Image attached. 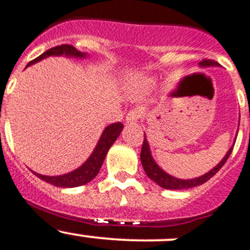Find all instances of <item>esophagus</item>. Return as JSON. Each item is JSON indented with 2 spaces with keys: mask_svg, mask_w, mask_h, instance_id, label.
<instances>
[{
  "mask_svg": "<svg viewBox=\"0 0 250 250\" xmlns=\"http://www.w3.org/2000/svg\"><path fill=\"white\" fill-rule=\"evenodd\" d=\"M142 117L141 109H132V111L128 112V114L125 116V123L128 125H133V123L138 122L139 118Z\"/></svg>",
  "mask_w": 250,
  "mask_h": 250,
  "instance_id": "1",
  "label": "esophagus"
}]
</instances>
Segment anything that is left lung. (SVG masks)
I'll return each mask as SVG.
<instances>
[{
  "label": "left lung",
  "mask_w": 250,
  "mask_h": 250,
  "mask_svg": "<svg viewBox=\"0 0 250 250\" xmlns=\"http://www.w3.org/2000/svg\"><path fill=\"white\" fill-rule=\"evenodd\" d=\"M199 65L201 67L220 66L218 62L209 59H204L202 62H199ZM233 146H234V144H233ZM233 146L228 149L227 154L222 158V160H221V162L218 163L213 169L207 171L206 174L201 175V176H199V178H193V179H179L172 176V175L167 174V171H164V170L157 164V162L154 160L153 155H151L150 146H149L148 141H146V133H144L143 146H142V151H141V162L144 167V171H146V174L148 175V178L151 179L154 183H157L160 188H167V190H184V188H195V186H200L202 185V184L206 183V181H208L209 179H211L212 176H213V175L216 174V172L218 171L223 165H225V163L227 162V159L229 158L230 153H232L233 150Z\"/></svg>",
  "instance_id": "obj_1"
}]
</instances>
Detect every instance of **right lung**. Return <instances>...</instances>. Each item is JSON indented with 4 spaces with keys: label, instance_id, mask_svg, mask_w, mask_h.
<instances>
[{
    "label": "right lung",
    "instance_id": "obj_1",
    "mask_svg": "<svg viewBox=\"0 0 250 250\" xmlns=\"http://www.w3.org/2000/svg\"><path fill=\"white\" fill-rule=\"evenodd\" d=\"M62 55H65L66 58H76V59H85V58L88 57L87 53H81V51H79L78 49L74 48L72 45L65 44V45H59L49 49L45 53H43L41 57L34 59L33 62H28L25 67L36 64V62H41V60L45 59L48 57H62ZM122 129L123 125L121 122L107 125L104 129V132H102L101 137H100L99 142H97L96 146H95L90 157L78 169L72 170V171L67 172V174L59 175V176H46V175H42L34 171L33 174L36 175L37 178L41 179V180L51 184V185L57 186V188H78V186L90 183L99 174L100 169H101L102 164H104V158L107 155V151L111 148L112 144L116 142V139L118 138Z\"/></svg>",
    "mask_w": 250,
    "mask_h": 250
}]
</instances>
